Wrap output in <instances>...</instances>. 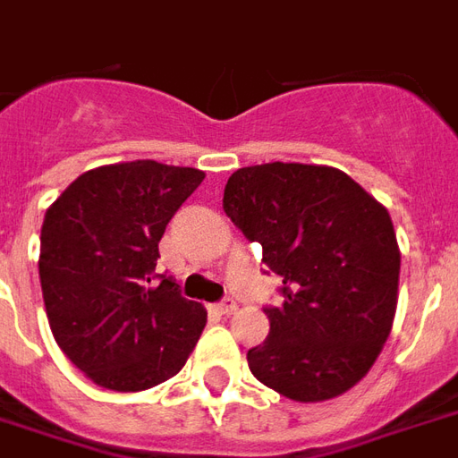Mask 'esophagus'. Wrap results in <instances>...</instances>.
I'll list each match as a JSON object with an SVG mask.
<instances>
[{
    "mask_svg": "<svg viewBox=\"0 0 458 458\" xmlns=\"http://www.w3.org/2000/svg\"><path fill=\"white\" fill-rule=\"evenodd\" d=\"M235 309H238L235 299H223V301H218V304L213 307V311H216V314H220V317H228V314H233Z\"/></svg>",
    "mask_w": 458,
    "mask_h": 458,
    "instance_id": "34e87169",
    "label": "esophagus"
}]
</instances>
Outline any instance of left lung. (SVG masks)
<instances>
[{"label": "left lung", "mask_w": 458, "mask_h": 458, "mask_svg": "<svg viewBox=\"0 0 458 458\" xmlns=\"http://www.w3.org/2000/svg\"><path fill=\"white\" fill-rule=\"evenodd\" d=\"M223 210L262 245L284 301L248 351L259 383L294 403L344 394L373 368L393 328L400 248L383 203L318 164H259L225 183Z\"/></svg>", "instance_id": "obj_1"}]
</instances>
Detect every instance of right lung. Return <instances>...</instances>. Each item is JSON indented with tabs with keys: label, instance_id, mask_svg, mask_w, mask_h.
I'll return each mask as SVG.
<instances>
[{
	"label": "right lung",
	"instance_id": "right-lung-1",
	"mask_svg": "<svg viewBox=\"0 0 458 458\" xmlns=\"http://www.w3.org/2000/svg\"><path fill=\"white\" fill-rule=\"evenodd\" d=\"M206 174L151 159L81 174L46 210L38 275L46 317L71 363L95 385L140 393L179 373L206 309L161 277L159 240Z\"/></svg>",
	"mask_w": 458,
	"mask_h": 458
}]
</instances>
